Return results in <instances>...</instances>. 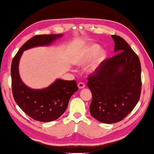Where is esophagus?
<instances>
[{
  "instance_id": "esophagus-1",
  "label": "esophagus",
  "mask_w": 154,
  "mask_h": 154,
  "mask_svg": "<svg viewBox=\"0 0 154 154\" xmlns=\"http://www.w3.org/2000/svg\"><path fill=\"white\" fill-rule=\"evenodd\" d=\"M77 86H78V88H79V89H83V88H85V84L83 83L80 82V83H78Z\"/></svg>"
}]
</instances>
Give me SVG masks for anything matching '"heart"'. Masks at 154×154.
Returning a JSON list of instances; mask_svg holds the SVG:
<instances>
[{"label": "heart", "mask_w": 154, "mask_h": 154, "mask_svg": "<svg viewBox=\"0 0 154 154\" xmlns=\"http://www.w3.org/2000/svg\"><path fill=\"white\" fill-rule=\"evenodd\" d=\"M106 57L104 50H101V46L97 44H92L81 50L75 58V64L78 66H85L91 63L86 71L89 74L96 72Z\"/></svg>", "instance_id": "heart-1"}]
</instances>
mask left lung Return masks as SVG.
Here are the masks:
<instances>
[{"instance_id": "obj_1", "label": "left lung", "mask_w": 154, "mask_h": 154, "mask_svg": "<svg viewBox=\"0 0 154 154\" xmlns=\"http://www.w3.org/2000/svg\"><path fill=\"white\" fill-rule=\"evenodd\" d=\"M111 37L116 54L104 61L88 82L92 94L91 115L106 124L125 118L137 104L141 90L139 57L123 38Z\"/></svg>"}]
</instances>
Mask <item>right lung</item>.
<instances>
[{
  "label": "right lung",
  "mask_w": 154,
  "mask_h": 154,
  "mask_svg": "<svg viewBox=\"0 0 154 154\" xmlns=\"http://www.w3.org/2000/svg\"><path fill=\"white\" fill-rule=\"evenodd\" d=\"M63 34L38 35L27 41L19 50L11 63L12 91L15 101L29 117L40 122L55 121L65 112L69 100L78 91L75 80L56 79L42 89H32L26 85L19 75V65L24 51L39 46H48Z\"/></svg>",
  "instance_id": "add662e5"
}]
</instances>
